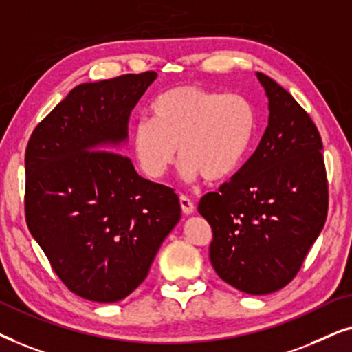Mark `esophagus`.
Listing matches in <instances>:
<instances>
[{
    "label": "esophagus",
    "instance_id": "esophagus-1",
    "mask_svg": "<svg viewBox=\"0 0 352 352\" xmlns=\"http://www.w3.org/2000/svg\"><path fill=\"white\" fill-rule=\"evenodd\" d=\"M180 206H182V210H184V214H186V215L195 212V203L188 198V196H185V195L180 196Z\"/></svg>",
    "mask_w": 352,
    "mask_h": 352
}]
</instances>
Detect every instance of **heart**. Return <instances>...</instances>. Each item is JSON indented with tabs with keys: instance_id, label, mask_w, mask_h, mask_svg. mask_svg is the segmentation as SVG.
I'll list each match as a JSON object with an SVG mask.
<instances>
[{
	"instance_id": "b5f03b06",
	"label": "heart",
	"mask_w": 352,
	"mask_h": 352,
	"mask_svg": "<svg viewBox=\"0 0 352 352\" xmlns=\"http://www.w3.org/2000/svg\"><path fill=\"white\" fill-rule=\"evenodd\" d=\"M256 127V109L240 93L180 85L159 95L151 119L133 125L130 144L148 179L162 180L177 159L186 180L220 182L245 161Z\"/></svg>"
}]
</instances>
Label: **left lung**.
Wrapping results in <instances>:
<instances>
[{
  "label": "left lung",
  "mask_w": 352,
  "mask_h": 352,
  "mask_svg": "<svg viewBox=\"0 0 352 352\" xmlns=\"http://www.w3.org/2000/svg\"><path fill=\"white\" fill-rule=\"evenodd\" d=\"M269 125L259 146L198 210L212 228L209 259L223 282L248 294L283 288L301 269L329 210L322 138L311 117L267 75Z\"/></svg>",
  "instance_id": "left-lung-1"
}]
</instances>
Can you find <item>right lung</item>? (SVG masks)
Returning a JSON list of instances; mask_svg holds the SVG:
<instances>
[{
    "instance_id": "add662e5",
    "label": "right lung",
    "mask_w": 352,
    "mask_h": 352,
    "mask_svg": "<svg viewBox=\"0 0 352 352\" xmlns=\"http://www.w3.org/2000/svg\"><path fill=\"white\" fill-rule=\"evenodd\" d=\"M157 74L75 87L36 125L25 149L27 227L70 292L127 298L180 220L175 191L135 170L117 149L130 112Z\"/></svg>"
}]
</instances>
